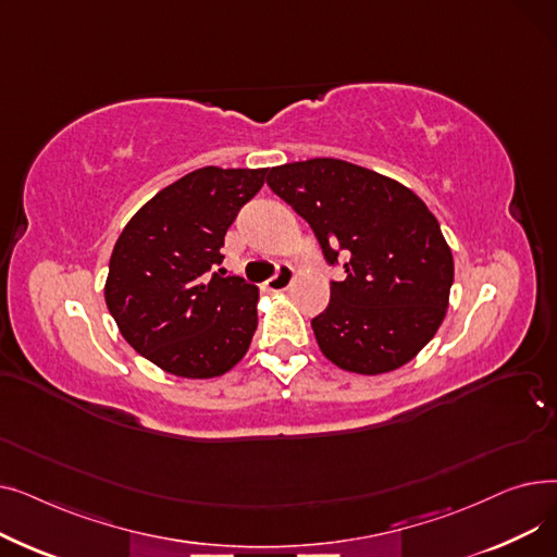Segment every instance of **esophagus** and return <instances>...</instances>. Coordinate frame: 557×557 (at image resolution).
Listing matches in <instances>:
<instances>
[{"label":"esophagus","mask_w":557,"mask_h":557,"mask_svg":"<svg viewBox=\"0 0 557 557\" xmlns=\"http://www.w3.org/2000/svg\"><path fill=\"white\" fill-rule=\"evenodd\" d=\"M290 282H294V269H290V267H280L277 273L271 280L263 282V288L273 290V294H280V290H286L290 286Z\"/></svg>","instance_id":"1"}]
</instances>
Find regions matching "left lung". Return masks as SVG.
Segmentation results:
<instances>
[{
    "label": "left lung",
    "instance_id": "8db88e82",
    "mask_svg": "<svg viewBox=\"0 0 557 557\" xmlns=\"http://www.w3.org/2000/svg\"><path fill=\"white\" fill-rule=\"evenodd\" d=\"M269 187L313 230L345 277L311 327L323 355L359 374L411 361L441 327L454 257L422 198L386 175L336 158L273 166Z\"/></svg>",
    "mask_w": 557,
    "mask_h": 557
}]
</instances>
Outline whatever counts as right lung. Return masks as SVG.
Listing matches in <instances>:
<instances>
[{
	"label": "right lung",
	"mask_w": 557,
	"mask_h": 557,
	"mask_svg": "<svg viewBox=\"0 0 557 557\" xmlns=\"http://www.w3.org/2000/svg\"><path fill=\"white\" fill-rule=\"evenodd\" d=\"M269 169L202 166L158 191L114 244L106 305L135 352L208 379L248 352L259 288L221 269L225 232Z\"/></svg>",
	"instance_id": "1"
}]
</instances>
